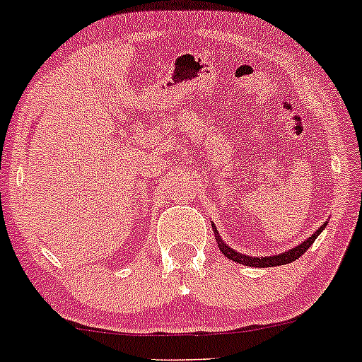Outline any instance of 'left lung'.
<instances>
[{"mask_svg": "<svg viewBox=\"0 0 362 362\" xmlns=\"http://www.w3.org/2000/svg\"><path fill=\"white\" fill-rule=\"evenodd\" d=\"M325 226H327V223H323L322 226H320L318 230L310 236V238H306L301 245H298V247H294V248H289L288 252L277 253V255H272V257H250V255H245V253L236 252L223 242V238L219 236L214 224H213V230L216 233V240H218L219 250H221L230 260L236 262V264L248 265V267H276V265H286V264H291V262H294L296 259H300L303 253H305L311 247V245H313L315 240H317V236L322 233L323 230H325Z\"/></svg>", "mask_w": 362, "mask_h": 362, "instance_id": "obj_1", "label": "left lung"}]
</instances>
